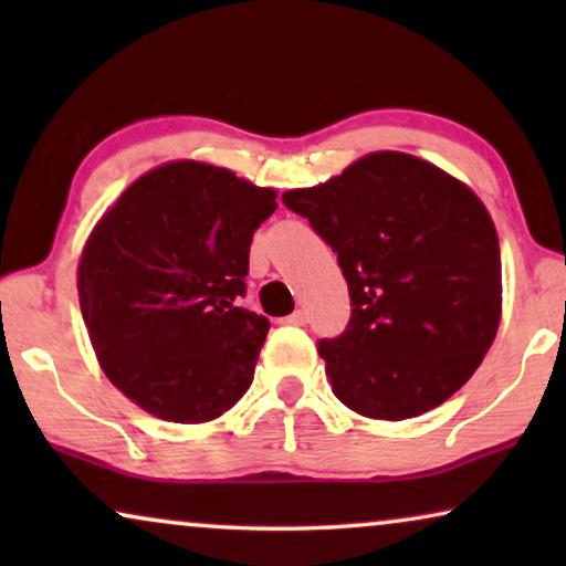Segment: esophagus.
<instances>
[{
	"instance_id": "esophagus-1",
	"label": "esophagus",
	"mask_w": 566,
	"mask_h": 566,
	"mask_svg": "<svg viewBox=\"0 0 566 566\" xmlns=\"http://www.w3.org/2000/svg\"><path fill=\"white\" fill-rule=\"evenodd\" d=\"M285 322L296 324V327H304V324L308 322V312H306V308H298V312H293L291 316H285Z\"/></svg>"
}]
</instances>
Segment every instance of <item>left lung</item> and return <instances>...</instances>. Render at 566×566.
Segmentation results:
<instances>
[{"label": "left lung", "mask_w": 566, "mask_h": 566, "mask_svg": "<svg viewBox=\"0 0 566 566\" xmlns=\"http://www.w3.org/2000/svg\"><path fill=\"white\" fill-rule=\"evenodd\" d=\"M283 203L332 247L350 291L345 332L316 345L335 397L363 417L407 420L459 391L502 306L482 200L430 161L376 151Z\"/></svg>", "instance_id": "left-lung-1"}]
</instances>
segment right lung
<instances>
[{
  "instance_id": "1",
  "label": "right lung",
  "mask_w": 566,
  "mask_h": 566,
  "mask_svg": "<svg viewBox=\"0 0 566 566\" xmlns=\"http://www.w3.org/2000/svg\"><path fill=\"white\" fill-rule=\"evenodd\" d=\"M275 190L200 161L130 185L80 260V306L107 378L172 422H208L250 389L270 322L239 306Z\"/></svg>"
}]
</instances>
